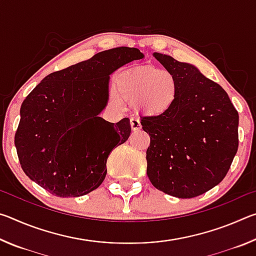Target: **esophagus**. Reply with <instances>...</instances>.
<instances>
[{
  "label": "esophagus",
  "mask_w": 256,
  "mask_h": 256,
  "mask_svg": "<svg viewBox=\"0 0 256 256\" xmlns=\"http://www.w3.org/2000/svg\"><path fill=\"white\" fill-rule=\"evenodd\" d=\"M130 124H131V128L133 130V131H136V130L141 128L140 120H138V118H132L131 120H130Z\"/></svg>",
  "instance_id": "1"
}]
</instances>
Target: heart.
I'll use <instances>...</instances> for the list:
<instances>
[{"label":"heart","instance_id":"obj_1","mask_svg":"<svg viewBox=\"0 0 256 256\" xmlns=\"http://www.w3.org/2000/svg\"><path fill=\"white\" fill-rule=\"evenodd\" d=\"M114 90L124 100L136 102L141 112L159 115L174 105L178 84L175 76L166 68L136 66L115 78Z\"/></svg>","mask_w":256,"mask_h":256}]
</instances>
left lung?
<instances>
[{
  "label": "left lung",
  "instance_id": "obj_1",
  "mask_svg": "<svg viewBox=\"0 0 256 256\" xmlns=\"http://www.w3.org/2000/svg\"><path fill=\"white\" fill-rule=\"evenodd\" d=\"M154 55L175 76L178 94L168 110L141 118L150 136L146 174L164 193L196 198L227 175L238 149V112L222 86L196 66Z\"/></svg>",
  "mask_w": 256,
  "mask_h": 256
}]
</instances>
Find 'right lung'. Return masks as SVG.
<instances>
[{"mask_svg":"<svg viewBox=\"0 0 256 256\" xmlns=\"http://www.w3.org/2000/svg\"><path fill=\"white\" fill-rule=\"evenodd\" d=\"M142 58L134 47L104 50L34 86L21 105L14 136L30 180L60 198L84 196L102 183L108 156L131 133L126 118L116 124L99 118L108 100L110 74Z\"/></svg>","mask_w":256,"mask_h":256,"instance_id":"1","label":"right lung"}]
</instances>
